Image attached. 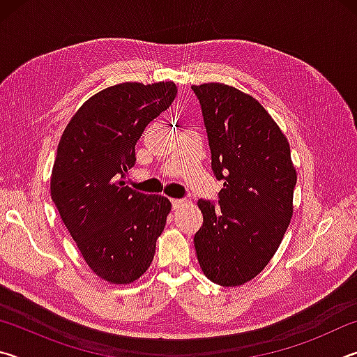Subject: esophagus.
<instances>
[{
  "label": "esophagus",
  "instance_id": "esophagus-1",
  "mask_svg": "<svg viewBox=\"0 0 357 357\" xmlns=\"http://www.w3.org/2000/svg\"><path fill=\"white\" fill-rule=\"evenodd\" d=\"M184 204H185V200H183V198H173L172 200L173 209H179L181 206H184Z\"/></svg>",
  "mask_w": 357,
  "mask_h": 357
}]
</instances>
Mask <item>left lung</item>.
<instances>
[{
	"label": "left lung",
	"mask_w": 357,
	"mask_h": 357,
	"mask_svg": "<svg viewBox=\"0 0 357 357\" xmlns=\"http://www.w3.org/2000/svg\"><path fill=\"white\" fill-rule=\"evenodd\" d=\"M206 128L219 203L198 200L195 233L204 275L222 287L257 277L279 249L293 215L296 170L287 137L249 94L223 83L192 86Z\"/></svg>",
	"instance_id": "obj_1"
}]
</instances>
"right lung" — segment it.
I'll return each mask as SVG.
<instances>
[{
    "instance_id": "right-lung-1",
    "label": "right lung",
    "mask_w": 357,
    "mask_h": 357,
    "mask_svg": "<svg viewBox=\"0 0 357 357\" xmlns=\"http://www.w3.org/2000/svg\"><path fill=\"white\" fill-rule=\"evenodd\" d=\"M178 94L173 82L121 83L94 94L64 129L52 172V200L100 279L130 283L146 273L172 203L126 185L135 143Z\"/></svg>"
}]
</instances>
